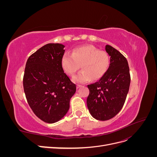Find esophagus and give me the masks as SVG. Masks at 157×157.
<instances>
[{"mask_svg": "<svg viewBox=\"0 0 157 157\" xmlns=\"http://www.w3.org/2000/svg\"><path fill=\"white\" fill-rule=\"evenodd\" d=\"M81 86H82L81 85H80V84H77V88H80Z\"/></svg>", "mask_w": 157, "mask_h": 157, "instance_id": "34e87169", "label": "esophagus"}]
</instances>
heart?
<instances>
[{
  "mask_svg": "<svg viewBox=\"0 0 157 157\" xmlns=\"http://www.w3.org/2000/svg\"><path fill=\"white\" fill-rule=\"evenodd\" d=\"M109 65L110 57L107 52L91 45L78 47L72 54L65 53L61 58V66L69 76L74 75L81 65L82 71L73 78L78 83L100 79L107 73Z\"/></svg>",
  "mask_w": 157,
  "mask_h": 157,
  "instance_id": "1",
  "label": "heart"
}]
</instances>
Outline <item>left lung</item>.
<instances>
[{
    "label": "left lung",
    "instance_id": "1",
    "mask_svg": "<svg viewBox=\"0 0 157 157\" xmlns=\"http://www.w3.org/2000/svg\"><path fill=\"white\" fill-rule=\"evenodd\" d=\"M110 58L107 73L98 82L88 85L87 106L91 115L99 121H107L119 113L124 105L130 84L128 61L120 52L105 46Z\"/></svg>",
    "mask_w": 157,
    "mask_h": 157
}]
</instances>
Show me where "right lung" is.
I'll return each instance as SVG.
<instances>
[{
  "instance_id": "right-lung-1",
  "label": "right lung",
  "mask_w": 157,
  "mask_h": 157,
  "mask_svg": "<svg viewBox=\"0 0 157 157\" xmlns=\"http://www.w3.org/2000/svg\"><path fill=\"white\" fill-rule=\"evenodd\" d=\"M65 46L49 43L28 58L23 84L28 103L35 115L47 123L61 119L76 92L61 66Z\"/></svg>"
}]
</instances>
